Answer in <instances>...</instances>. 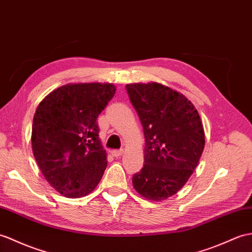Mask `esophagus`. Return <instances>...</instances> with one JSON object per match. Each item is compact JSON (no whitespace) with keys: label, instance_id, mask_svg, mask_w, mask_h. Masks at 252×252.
I'll return each instance as SVG.
<instances>
[{"label":"esophagus","instance_id":"obj_1","mask_svg":"<svg viewBox=\"0 0 252 252\" xmlns=\"http://www.w3.org/2000/svg\"><path fill=\"white\" fill-rule=\"evenodd\" d=\"M112 155L115 158H120L122 155H124V150H113L112 151Z\"/></svg>","mask_w":252,"mask_h":252}]
</instances>
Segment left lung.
<instances>
[{
	"label": "left lung",
	"mask_w": 252,
	"mask_h": 252,
	"mask_svg": "<svg viewBox=\"0 0 252 252\" xmlns=\"http://www.w3.org/2000/svg\"><path fill=\"white\" fill-rule=\"evenodd\" d=\"M126 88L145 135V164L133 176V187L149 201H164L183 188L198 164L205 146L202 120L194 105L169 87Z\"/></svg>",
	"instance_id": "left-lung-1"
}]
</instances>
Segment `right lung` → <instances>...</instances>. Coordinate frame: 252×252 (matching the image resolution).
I'll use <instances>...</instances> for the list:
<instances>
[{
    "label": "right lung",
    "mask_w": 252,
    "mask_h": 252,
    "mask_svg": "<svg viewBox=\"0 0 252 252\" xmlns=\"http://www.w3.org/2000/svg\"><path fill=\"white\" fill-rule=\"evenodd\" d=\"M113 84H68L38 104L32 150L40 172L63 196L78 198L96 188L107 165L96 119L113 98Z\"/></svg>",
    "instance_id": "add662e5"
}]
</instances>
